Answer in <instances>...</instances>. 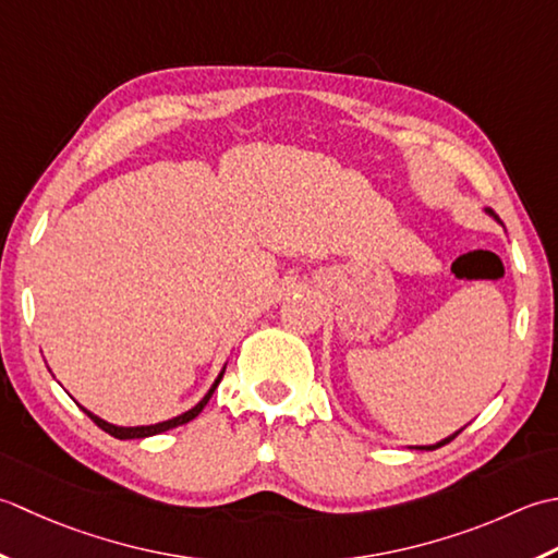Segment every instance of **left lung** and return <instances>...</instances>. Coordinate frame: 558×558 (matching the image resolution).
Segmentation results:
<instances>
[{
	"label": "left lung",
	"mask_w": 558,
	"mask_h": 558,
	"mask_svg": "<svg viewBox=\"0 0 558 558\" xmlns=\"http://www.w3.org/2000/svg\"><path fill=\"white\" fill-rule=\"evenodd\" d=\"M486 214L488 216H494V219L498 221V223H501V219H498V216L492 211V209H486ZM458 434H460V430H458ZM458 434H452V436H448V438H442L440 442H436V446H416V450H436V448H440V446H446V442H450L454 436H458Z\"/></svg>",
	"instance_id": "obj_1"
}]
</instances>
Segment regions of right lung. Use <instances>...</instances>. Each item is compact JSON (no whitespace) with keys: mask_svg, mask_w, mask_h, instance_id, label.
I'll use <instances>...</instances> for the list:
<instances>
[{"mask_svg":"<svg viewBox=\"0 0 558 558\" xmlns=\"http://www.w3.org/2000/svg\"><path fill=\"white\" fill-rule=\"evenodd\" d=\"M223 371H226V366L221 368V373H219V378L214 380V385L209 388V392L202 397V400L192 407V409H187V412H183L180 416H173V418H168V422H161V424H151V426H116V424H108L106 418H100V416H96L94 412H88V409H84V414L86 416H90V422H94L96 426H100L106 430V434H110V436H116V438H120V440H130V438H149V436H156V434H163V430H170V428H175V426H183V424H187V422H192V418H195L204 407H207V402L211 400V395H214V390L219 388V383H221V378H223Z\"/></svg>","mask_w":558,"mask_h":558,"instance_id":"right-lung-1","label":"right lung"}]
</instances>
